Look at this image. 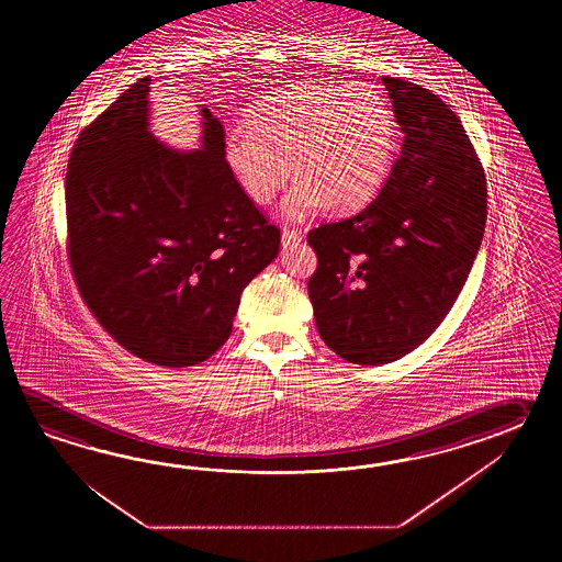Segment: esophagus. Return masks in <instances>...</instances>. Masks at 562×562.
Here are the masks:
<instances>
[{"instance_id": "34e87169", "label": "esophagus", "mask_w": 562, "mask_h": 562, "mask_svg": "<svg viewBox=\"0 0 562 562\" xmlns=\"http://www.w3.org/2000/svg\"><path fill=\"white\" fill-rule=\"evenodd\" d=\"M281 243H283V247H295V245L301 243V231H297V228H283Z\"/></svg>"}]
</instances>
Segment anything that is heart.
<instances>
[{"instance_id":"b5f03b06","label":"heart","mask_w":562,"mask_h":562,"mask_svg":"<svg viewBox=\"0 0 562 562\" xmlns=\"http://www.w3.org/2000/svg\"><path fill=\"white\" fill-rule=\"evenodd\" d=\"M394 114L366 86L295 85L263 98L249 124L223 138V160L252 203L269 204L295 184L285 215L303 218L327 204L353 211L382 184L394 150Z\"/></svg>"}]
</instances>
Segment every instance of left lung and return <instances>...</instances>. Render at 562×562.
I'll list each match as a JSON object with an SVG mask.
<instances>
[{
  "label": "left lung",
  "instance_id": "8db88e82",
  "mask_svg": "<svg viewBox=\"0 0 562 562\" xmlns=\"http://www.w3.org/2000/svg\"><path fill=\"white\" fill-rule=\"evenodd\" d=\"M402 153L358 215L307 235V283L327 347L380 366L422 346L452 310L486 227V177L460 119L428 88L383 76Z\"/></svg>",
  "mask_w": 562,
  "mask_h": 562
}]
</instances>
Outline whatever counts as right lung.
Instances as JSON below:
<instances>
[{"mask_svg":"<svg viewBox=\"0 0 562 562\" xmlns=\"http://www.w3.org/2000/svg\"><path fill=\"white\" fill-rule=\"evenodd\" d=\"M144 76L86 126L66 172L68 259L80 297L119 346L165 368L211 358L243 289L281 233L223 160V124L203 108V148L148 131Z\"/></svg>","mask_w":562,"mask_h":562,"instance_id":"1","label":"right lung"}]
</instances>
